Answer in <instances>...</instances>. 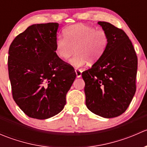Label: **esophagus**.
<instances>
[{
  "label": "esophagus",
  "instance_id": "obj_1",
  "mask_svg": "<svg viewBox=\"0 0 147 147\" xmlns=\"http://www.w3.org/2000/svg\"><path fill=\"white\" fill-rule=\"evenodd\" d=\"M75 73H76L77 78H80L82 76V70L79 69H75Z\"/></svg>",
  "mask_w": 147,
  "mask_h": 147
}]
</instances>
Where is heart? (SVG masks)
<instances>
[{"instance_id":"1","label":"heart","mask_w":147,"mask_h":147,"mask_svg":"<svg viewBox=\"0 0 147 147\" xmlns=\"http://www.w3.org/2000/svg\"><path fill=\"white\" fill-rule=\"evenodd\" d=\"M65 38H58L55 41V53L60 58L67 60L76 52L70 64L82 67L87 60L94 62L98 60L109 45V37L103 30L85 24H76L66 28L63 31Z\"/></svg>"}]
</instances>
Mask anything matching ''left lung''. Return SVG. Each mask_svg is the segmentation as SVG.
Listing matches in <instances>:
<instances>
[{
	"mask_svg": "<svg viewBox=\"0 0 147 147\" xmlns=\"http://www.w3.org/2000/svg\"><path fill=\"white\" fill-rule=\"evenodd\" d=\"M97 24L107 33L109 45L102 55L82 73L87 107L104 118L124 113L136 92L137 57L127 34L107 22Z\"/></svg>",
	"mask_w": 147,
	"mask_h": 147,
	"instance_id": "1",
	"label": "left lung"
}]
</instances>
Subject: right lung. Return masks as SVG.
<instances>
[{
  "instance_id": "1",
  "label": "right lung",
  "mask_w": 147,
  "mask_h": 147,
  "mask_svg": "<svg viewBox=\"0 0 147 147\" xmlns=\"http://www.w3.org/2000/svg\"><path fill=\"white\" fill-rule=\"evenodd\" d=\"M59 24H34L19 34L8 51L14 101L29 117L46 119L60 113L76 78L70 65L55 53Z\"/></svg>"
}]
</instances>
